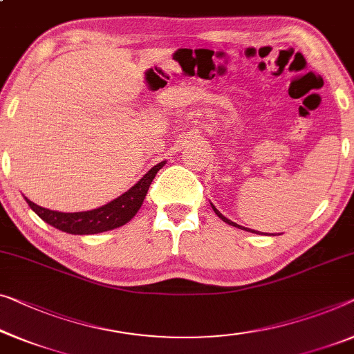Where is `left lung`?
Returning a JSON list of instances; mask_svg holds the SVG:
<instances>
[{
  "instance_id": "8db88e82",
  "label": "left lung",
  "mask_w": 354,
  "mask_h": 354,
  "mask_svg": "<svg viewBox=\"0 0 354 354\" xmlns=\"http://www.w3.org/2000/svg\"><path fill=\"white\" fill-rule=\"evenodd\" d=\"M211 207H213V205H211ZM213 209H214V213H216V214H218V216H219V218L224 221V223H227V224H230V225H234V227H239V229H245V227H241V225H239V224L232 223V221H230V219H227V218H225V216H223V214H221V213H219V211H218V209H216L214 207H213ZM245 230H248V232H254V234H257V232H256V230H250V229H245Z\"/></svg>"
}]
</instances>
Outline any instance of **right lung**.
<instances>
[{"label": "right lung", "instance_id": "add662e5", "mask_svg": "<svg viewBox=\"0 0 354 354\" xmlns=\"http://www.w3.org/2000/svg\"><path fill=\"white\" fill-rule=\"evenodd\" d=\"M163 163L165 162H160L157 163L156 167H152L133 187L129 189V191L120 195V197L113 200V202H109L108 205H104V207H100L92 211L60 213V211H52L38 207L36 203L30 202L28 198L25 200L26 203L30 205V208L33 209L42 221L54 225L55 229L66 232V234L92 235L100 234V232L113 230L129 223V221L136 214V211L141 208L147 194V189H149L152 179L156 178L157 171L163 167Z\"/></svg>", "mask_w": 354, "mask_h": 354}]
</instances>
